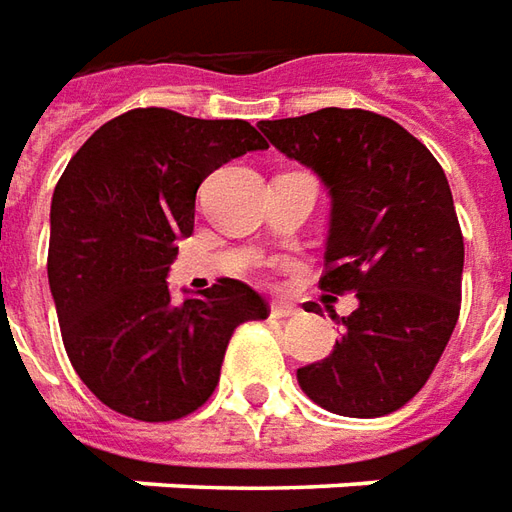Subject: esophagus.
<instances>
[{
    "label": "esophagus",
    "mask_w": 512,
    "mask_h": 512,
    "mask_svg": "<svg viewBox=\"0 0 512 512\" xmlns=\"http://www.w3.org/2000/svg\"><path fill=\"white\" fill-rule=\"evenodd\" d=\"M270 314H273V317H278V320H289V317H295L297 308L292 306V303H273Z\"/></svg>",
    "instance_id": "esophagus-1"
}]
</instances>
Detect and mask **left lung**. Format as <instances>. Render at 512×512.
I'll return each instance as SVG.
<instances>
[{
  "mask_svg": "<svg viewBox=\"0 0 512 512\" xmlns=\"http://www.w3.org/2000/svg\"><path fill=\"white\" fill-rule=\"evenodd\" d=\"M259 129L325 184L320 286L358 297L342 320L325 306L342 339L328 358L300 366L297 383L339 416L397 411L427 383L460 314L463 237L447 176L411 132L375 112L328 107Z\"/></svg>",
  "mask_w": 512,
  "mask_h": 512,
  "instance_id": "obj_1",
  "label": "left lung"
}]
</instances>
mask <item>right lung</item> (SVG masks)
I'll return each mask as SVG.
<instances>
[{"label":"right lung","instance_id":"add662e5","mask_svg":"<svg viewBox=\"0 0 512 512\" xmlns=\"http://www.w3.org/2000/svg\"><path fill=\"white\" fill-rule=\"evenodd\" d=\"M267 140L248 121L129 110L90 134L52 195L49 289L76 375L107 408L170 422L201 408L237 325L264 320L253 286L168 289L204 179Z\"/></svg>","mask_w":512,"mask_h":512}]
</instances>
